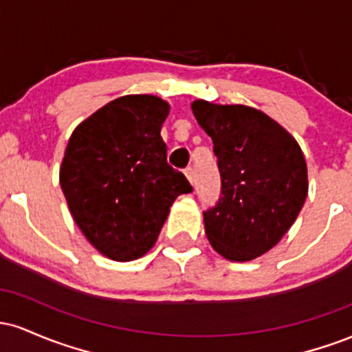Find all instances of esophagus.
<instances>
[{
	"label": "esophagus",
	"instance_id": "esophagus-1",
	"mask_svg": "<svg viewBox=\"0 0 352 352\" xmlns=\"http://www.w3.org/2000/svg\"><path fill=\"white\" fill-rule=\"evenodd\" d=\"M185 175H187L190 184H192V185L195 184V168L187 167V168H185Z\"/></svg>",
	"mask_w": 352,
	"mask_h": 352
}]
</instances>
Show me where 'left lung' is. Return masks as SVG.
Listing matches in <instances>:
<instances>
[{
	"mask_svg": "<svg viewBox=\"0 0 352 352\" xmlns=\"http://www.w3.org/2000/svg\"><path fill=\"white\" fill-rule=\"evenodd\" d=\"M212 137L221 193L204 212L205 233L230 261H250L272 250L300 215L308 168L300 145L272 117L248 106L192 102Z\"/></svg>",
	"mask_w": 352,
	"mask_h": 352,
	"instance_id": "obj_1",
	"label": "left lung"
}]
</instances>
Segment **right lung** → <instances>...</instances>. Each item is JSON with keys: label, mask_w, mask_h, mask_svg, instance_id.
Segmentation results:
<instances>
[{"label": "right lung", "mask_w": 352, "mask_h": 352, "mask_svg": "<svg viewBox=\"0 0 352 352\" xmlns=\"http://www.w3.org/2000/svg\"><path fill=\"white\" fill-rule=\"evenodd\" d=\"M168 104L147 94L122 96L72 132L59 184L76 225L104 256L132 261L155 245L172 204L192 192L167 164L160 137Z\"/></svg>", "instance_id": "right-lung-1"}]
</instances>
